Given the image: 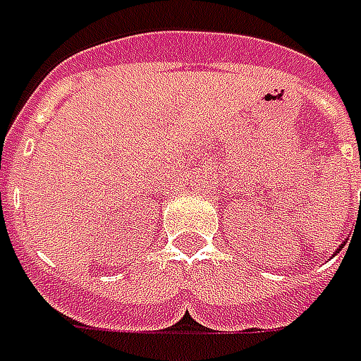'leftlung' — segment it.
I'll return each mask as SVG.
<instances>
[{
    "instance_id": "8db88e82",
    "label": "left lung",
    "mask_w": 361,
    "mask_h": 361,
    "mask_svg": "<svg viewBox=\"0 0 361 361\" xmlns=\"http://www.w3.org/2000/svg\"><path fill=\"white\" fill-rule=\"evenodd\" d=\"M342 247H344V245H342ZM342 247H340V249H342ZM340 249H338V251H340Z\"/></svg>"
}]
</instances>
